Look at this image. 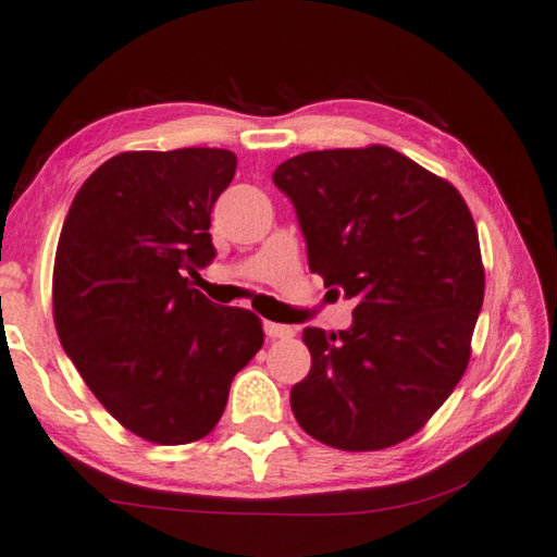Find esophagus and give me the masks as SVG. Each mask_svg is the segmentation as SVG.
<instances>
[{
  "label": "esophagus",
  "instance_id": "esophagus-1",
  "mask_svg": "<svg viewBox=\"0 0 557 557\" xmlns=\"http://www.w3.org/2000/svg\"><path fill=\"white\" fill-rule=\"evenodd\" d=\"M265 333H268V338H272V341H277V338L287 341V338L295 336V329L285 326V323H272V321H268V323H265Z\"/></svg>",
  "mask_w": 557,
  "mask_h": 557
}]
</instances>
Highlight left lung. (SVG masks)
I'll return each instance as SVG.
<instances>
[{
  "instance_id": "8db88e82",
  "label": "left lung",
  "mask_w": 557,
  "mask_h": 557,
  "mask_svg": "<svg viewBox=\"0 0 557 557\" xmlns=\"http://www.w3.org/2000/svg\"><path fill=\"white\" fill-rule=\"evenodd\" d=\"M272 182L295 205L309 270L358 301L348 331L305 329L311 370L292 387L295 419L338 450L397 446L468 368L484 299L470 209L387 146L311 150Z\"/></svg>"
}]
</instances>
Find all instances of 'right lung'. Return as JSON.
I'll return each mask as SVG.
<instances>
[{"label": "right lung", "instance_id": "add662e5", "mask_svg": "<svg viewBox=\"0 0 557 557\" xmlns=\"http://www.w3.org/2000/svg\"><path fill=\"white\" fill-rule=\"evenodd\" d=\"M234 175L224 148L119 153L85 180L60 231L58 338L111 417L158 446L205 438L265 338L256 313L185 277L216 258L211 209Z\"/></svg>", "mask_w": 557, "mask_h": 557}]
</instances>
